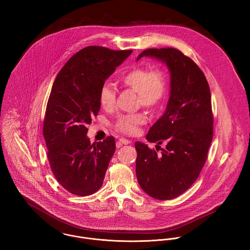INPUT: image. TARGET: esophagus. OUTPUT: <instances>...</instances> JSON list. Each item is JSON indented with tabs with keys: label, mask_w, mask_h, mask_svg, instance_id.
<instances>
[{
	"label": "esophagus",
	"mask_w": 250,
	"mask_h": 250,
	"mask_svg": "<svg viewBox=\"0 0 250 250\" xmlns=\"http://www.w3.org/2000/svg\"><path fill=\"white\" fill-rule=\"evenodd\" d=\"M118 143H120V144H129V143H131V141H129V140H127V139H124V138H121V139H119V142Z\"/></svg>",
	"instance_id": "obj_1"
}]
</instances>
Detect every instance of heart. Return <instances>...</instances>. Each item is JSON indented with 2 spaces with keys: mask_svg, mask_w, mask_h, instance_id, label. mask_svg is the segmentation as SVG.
I'll return each mask as SVG.
<instances>
[{
  "mask_svg": "<svg viewBox=\"0 0 250 250\" xmlns=\"http://www.w3.org/2000/svg\"><path fill=\"white\" fill-rule=\"evenodd\" d=\"M120 83L125 87L137 92L139 106L147 110H154L158 107L164 100L167 89V76L158 67L151 69L144 67L133 68L120 78ZM99 102L101 107L106 110H111L115 107V90L107 83L100 88ZM146 122L147 118L142 112L123 114L117 117L114 128L116 131L126 135H136L140 127Z\"/></svg>",
  "mask_w": 250,
  "mask_h": 250,
  "instance_id": "obj_1",
  "label": "heart"
}]
</instances>
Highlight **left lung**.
Instances as JSON below:
<instances>
[{
  "label": "left lung",
  "instance_id": "1",
  "mask_svg": "<svg viewBox=\"0 0 250 250\" xmlns=\"http://www.w3.org/2000/svg\"><path fill=\"white\" fill-rule=\"evenodd\" d=\"M144 56L167 65L171 78L170 97L165 114L146 136L149 143H166V147L161 148L159 154L157 148L135 143L136 173L148 195L169 200L195 182L206 163L214 133L211 91L204 73L177 49H147L138 61Z\"/></svg>",
  "mask_w": 250,
  "mask_h": 250
}]
</instances>
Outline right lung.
Wrapping results in <instances>:
<instances>
[{"label":"right lung","instance_id":"1","mask_svg":"<svg viewBox=\"0 0 250 250\" xmlns=\"http://www.w3.org/2000/svg\"><path fill=\"white\" fill-rule=\"evenodd\" d=\"M131 53L85 47L69 59L53 83L43 136L52 172L72 194L90 195L103 185L115 141L110 136L91 144L87 125L100 109L101 86Z\"/></svg>","mask_w":250,"mask_h":250}]
</instances>
